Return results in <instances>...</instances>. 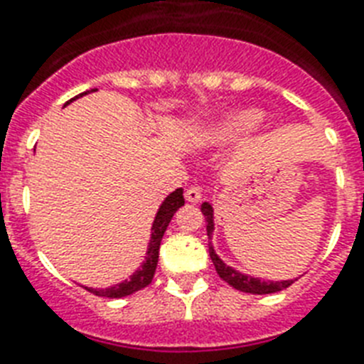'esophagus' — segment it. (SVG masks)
Here are the masks:
<instances>
[{"instance_id": "1", "label": "esophagus", "mask_w": 364, "mask_h": 364, "mask_svg": "<svg viewBox=\"0 0 364 364\" xmlns=\"http://www.w3.org/2000/svg\"><path fill=\"white\" fill-rule=\"evenodd\" d=\"M200 199H203V189H200L199 186H189V188L186 189V200H188V203H200Z\"/></svg>"}]
</instances>
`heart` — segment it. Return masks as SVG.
I'll return each instance as SVG.
<instances>
[{"label":"heart","mask_w":364,"mask_h":364,"mask_svg":"<svg viewBox=\"0 0 364 364\" xmlns=\"http://www.w3.org/2000/svg\"><path fill=\"white\" fill-rule=\"evenodd\" d=\"M258 121H260L258 111H234L203 132V143L210 146L232 143L255 128Z\"/></svg>","instance_id":"heart-1"}]
</instances>
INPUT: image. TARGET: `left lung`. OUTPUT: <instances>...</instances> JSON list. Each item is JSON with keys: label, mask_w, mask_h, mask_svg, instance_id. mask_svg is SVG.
<instances>
[{"label": "left lung", "mask_w": 364, "mask_h": 364, "mask_svg": "<svg viewBox=\"0 0 364 364\" xmlns=\"http://www.w3.org/2000/svg\"><path fill=\"white\" fill-rule=\"evenodd\" d=\"M200 212L204 214V219H206V232H208V238H212V232H214V210L210 206L208 203H203L200 206ZM210 245V258H212V262L215 266V272L221 279H223L225 283H229L230 287L240 290V292H247V294H273V292H281L284 288H288L294 281H260V279L249 277V275H243V273L236 272L230 266L221 260V258L215 255L214 247H212V243Z\"/></svg>", "instance_id": "obj_1"}]
</instances>
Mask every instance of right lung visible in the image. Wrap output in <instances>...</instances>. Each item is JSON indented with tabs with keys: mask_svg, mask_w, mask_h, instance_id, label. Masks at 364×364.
<instances>
[{
	"mask_svg": "<svg viewBox=\"0 0 364 364\" xmlns=\"http://www.w3.org/2000/svg\"><path fill=\"white\" fill-rule=\"evenodd\" d=\"M91 91H96V89H91ZM81 95H87V92H81ZM72 100H74V98H72ZM180 206H184V195H182V189H176V191H173V193L164 200V204H161L160 210H158L154 223H152V236H150L145 262H143V266H141L128 281H124V283L121 284H115V287L111 288H106V290H96V288L85 287L87 290L95 294V296L102 297H124L137 292L141 288L149 287V284L152 283V279H154L156 266H158V253H160L161 238H164L165 230H167V225L171 223V219H173V215H175V212Z\"/></svg>",
	"mask_w": 364,
	"mask_h": 364,
	"instance_id": "1",
	"label": "right lung"
}]
</instances>
